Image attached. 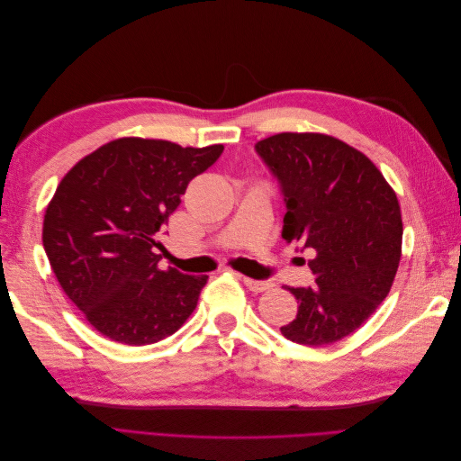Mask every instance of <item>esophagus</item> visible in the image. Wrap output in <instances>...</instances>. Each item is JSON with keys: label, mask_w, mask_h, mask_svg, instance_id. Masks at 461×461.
<instances>
[{"label": "esophagus", "mask_w": 461, "mask_h": 461, "mask_svg": "<svg viewBox=\"0 0 461 461\" xmlns=\"http://www.w3.org/2000/svg\"><path fill=\"white\" fill-rule=\"evenodd\" d=\"M244 285L252 292H265L273 288V283L269 281H256V278H248V276H244Z\"/></svg>", "instance_id": "obj_1"}]
</instances>
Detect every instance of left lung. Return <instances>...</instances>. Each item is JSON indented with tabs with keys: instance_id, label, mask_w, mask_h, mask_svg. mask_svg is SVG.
Segmentation results:
<instances>
[{
	"instance_id": "obj_1",
	"label": "left lung",
	"mask_w": 461,
	"mask_h": 461,
	"mask_svg": "<svg viewBox=\"0 0 461 461\" xmlns=\"http://www.w3.org/2000/svg\"><path fill=\"white\" fill-rule=\"evenodd\" d=\"M256 151L281 185L283 239L315 252L313 286L286 288L300 305L281 332L305 346L342 340L394 283L403 232L396 192L367 156L327 134L281 132Z\"/></svg>"
}]
</instances>
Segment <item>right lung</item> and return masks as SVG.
<instances>
[{
  "label": "right lung",
  "mask_w": 461,
  "mask_h": 461,
  "mask_svg": "<svg viewBox=\"0 0 461 461\" xmlns=\"http://www.w3.org/2000/svg\"><path fill=\"white\" fill-rule=\"evenodd\" d=\"M221 153L222 144L119 138L63 176L41 240L63 292L104 337L159 342L196 310L207 276L159 269V236L190 180Z\"/></svg>",
  "instance_id": "1"
}]
</instances>
